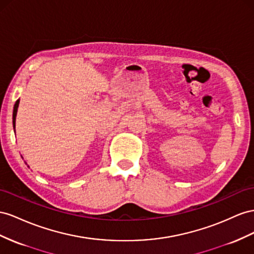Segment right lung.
Returning a JSON list of instances; mask_svg holds the SVG:
<instances>
[{
	"label": "right lung",
	"mask_w": 254,
	"mask_h": 254,
	"mask_svg": "<svg viewBox=\"0 0 254 254\" xmlns=\"http://www.w3.org/2000/svg\"><path fill=\"white\" fill-rule=\"evenodd\" d=\"M18 106H19V99L16 101L15 106H13V113H12V125H13V128H15V123H16V115H17Z\"/></svg>",
	"instance_id": "obj_1"
}]
</instances>
